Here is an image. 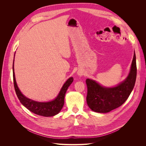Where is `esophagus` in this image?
I'll use <instances>...</instances> for the list:
<instances>
[{
  "label": "esophagus",
  "instance_id": "esophagus-1",
  "mask_svg": "<svg viewBox=\"0 0 146 146\" xmlns=\"http://www.w3.org/2000/svg\"><path fill=\"white\" fill-rule=\"evenodd\" d=\"M78 75H80V76H82V74H78Z\"/></svg>",
  "mask_w": 146,
  "mask_h": 146
}]
</instances>
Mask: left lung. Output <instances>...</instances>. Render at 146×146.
Here are the masks:
<instances>
[{"label":"left lung","mask_w":146,"mask_h":146,"mask_svg":"<svg viewBox=\"0 0 146 146\" xmlns=\"http://www.w3.org/2000/svg\"><path fill=\"white\" fill-rule=\"evenodd\" d=\"M136 55H134L130 72L125 80L114 87H105L95 80L87 78L86 102L90 108L97 113H106L121 106L133 90L136 78Z\"/></svg>","instance_id":"obj_1"}]
</instances>
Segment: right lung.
Listing matches in <instances>:
<instances>
[{
  "label": "right lung",
  "instance_id": "obj_1",
  "mask_svg": "<svg viewBox=\"0 0 146 146\" xmlns=\"http://www.w3.org/2000/svg\"><path fill=\"white\" fill-rule=\"evenodd\" d=\"M13 74L15 91L21 103L32 113L45 117L54 116L60 113L64 105V96L66 91L74 80L73 77L69 78L64 83L58 96L55 99L49 102H39L35 101L26 98L19 90L16 82L14 71V61H13Z\"/></svg>",
  "mask_w": 146,
  "mask_h": 146
}]
</instances>
